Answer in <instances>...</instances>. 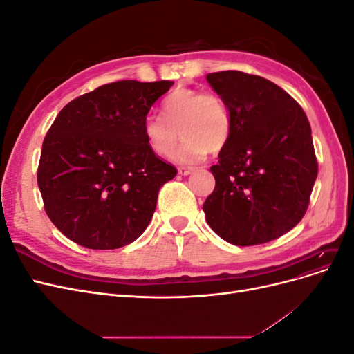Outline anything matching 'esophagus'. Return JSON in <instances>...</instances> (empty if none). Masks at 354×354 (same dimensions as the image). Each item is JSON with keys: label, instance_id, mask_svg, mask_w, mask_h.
I'll return each mask as SVG.
<instances>
[{"label": "esophagus", "instance_id": "34e87169", "mask_svg": "<svg viewBox=\"0 0 354 354\" xmlns=\"http://www.w3.org/2000/svg\"><path fill=\"white\" fill-rule=\"evenodd\" d=\"M192 173H194V169H192V168H178V174L180 176H189V174H192Z\"/></svg>", "mask_w": 354, "mask_h": 354}]
</instances>
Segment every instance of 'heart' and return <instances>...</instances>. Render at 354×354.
<instances>
[{
	"label": "heart",
	"instance_id": "obj_1",
	"mask_svg": "<svg viewBox=\"0 0 354 354\" xmlns=\"http://www.w3.org/2000/svg\"><path fill=\"white\" fill-rule=\"evenodd\" d=\"M143 137L158 156L174 151L180 136L183 142L173 155L180 165H196L207 158L209 149L218 152L232 134V115L217 93L196 88H177L160 103V118L146 116Z\"/></svg>",
	"mask_w": 354,
	"mask_h": 354
}]
</instances>
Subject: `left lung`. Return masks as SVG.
I'll return each instance as SVG.
<instances>
[{
	"instance_id": "left-lung-1",
	"label": "left lung",
	"mask_w": 354,
	"mask_h": 354,
	"mask_svg": "<svg viewBox=\"0 0 354 354\" xmlns=\"http://www.w3.org/2000/svg\"><path fill=\"white\" fill-rule=\"evenodd\" d=\"M207 81L232 115L230 138L211 167L216 187L203 203L207 223L238 246L281 238L303 218L317 177L307 116L257 75L223 71Z\"/></svg>"
}]
</instances>
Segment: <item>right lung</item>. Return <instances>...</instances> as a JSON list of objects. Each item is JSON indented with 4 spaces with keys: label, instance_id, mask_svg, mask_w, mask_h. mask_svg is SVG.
Returning a JSON list of instances; mask_svg holds the SVG:
<instances>
[{
    "label": "right lung",
    "instance_id": "right-lung-1",
    "mask_svg": "<svg viewBox=\"0 0 354 354\" xmlns=\"http://www.w3.org/2000/svg\"><path fill=\"white\" fill-rule=\"evenodd\" d=\"M173 81H118L72 100L42 143L38 187L48 218L90 250H115L146 230L158 192L177 169L143 137V121Z\"/></svg>",
    "mask_w": 354,
    "mask_h": 354
}]
</instances>
